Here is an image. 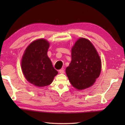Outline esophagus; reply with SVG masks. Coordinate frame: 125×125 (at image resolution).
I'll return each mask as SVG.
<instances>
[{
	"mask_svg": "<svg viewBox=\"0 0 125 125\" xmlns=\"http://www.w3.org/2000/svg\"><path fill=\"white\" fill-rule=\"evenodd\" d=\"M59 72H60L61 74H64V70L63 68L61 69L60 70H59Z\"/></svg>",
	"mask_w": 125,
	"mask_h": 125,
	"instance_id": "esophagus-1",
	"label": "esophagus"
}]
</instances>
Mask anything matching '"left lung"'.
<instances>
[{
	"label": "left lung",
	"mask_w": 125,
	"mask_h": 125,
	"mask_svg": "<svg viewBox=\"0 0 125 125\" xmlns=\"http://www.w3.org/2000/svg\"><path fill=\"white\" fill-rule=\"evenodd\" d=\"M101 62L95 48L89 40L78 39L72 48V61L65 69L69 82L78 90L94 84L101 72Z\"/></svg>",
	"instance_id": "1"
}]
</instances>
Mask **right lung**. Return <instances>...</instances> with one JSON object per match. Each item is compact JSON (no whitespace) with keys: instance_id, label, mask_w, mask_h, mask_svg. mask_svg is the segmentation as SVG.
I'll use <instances>...</instances> for the list:
<instances>
[{"instance_id":"1","label":"right lung","mask_w":125,"mask_h":125,"mask_svg":"<svg viewBox=\"0 0 125 125\" xmlns=\"http://www.w3.org/2000/svg\"><path fill=\"white\" fill-rule=\"evenodd\" d=\"M49 46L45 39L35 40L27 46L22 57L21 69L25 78L39 87L50 85L58 74L47 56Z\"/></svg>"}]
</instances>
